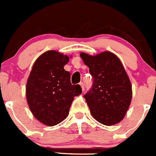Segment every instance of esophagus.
I'll return each mask as SVG.
<instances>
[{"label": "esophagus", "mask_w": 156, "mask_h": 156, "mask_svg": "<svg viewBox=\"0 0 156 156\" xmlns=\"http://www.w3.org/2000/svg\"><path fill=\"white\" fill-rule=\"evenodd\" d=\"M80 86H81L82 90H83V91L85 90V88H84V83H83V82H80Z\"/></svg>", "instance_id": "esophagus-1"}]
</instances>
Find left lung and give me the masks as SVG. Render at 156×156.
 <instances>
[{
	"label": "left lung",
	"mask_w": 156,
	"mask_h": 156,
	"mask_svg": "<svg viewBox=\"0 0 156 156\" xmlns=\"http://www.w3.org/2000/svg\"><path fill=\"white\" fill-rule=\"evenodd\" d=\"M80 57L93 79L92 88L84 95L92 117L104 125L118 124L132 98V86L121 61L109 51L95 56L82 52Z\"/></svg>",
	"instance_id": "left-lung-1"
}]
</instances>
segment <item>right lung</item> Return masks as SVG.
<instances>
[{
  "label": "right lung",
  "instance_id": "1",
  "mask_svg": "<svg viewBox=\"0 0 156 156\" xmlns=\"http://www.w3.org/2000/svg\"><path fill=\"white\" fill-rule=\"evenodd\" d=\"M69 57L48 51L35 61L26 88L29 109L38 121L55 126L69 114L73 98L82 93L80 85H72L70 73L64 69Z\"/></svg>",
  "mask_w": 156,
  "mask_h": 156
}]
</instances>
